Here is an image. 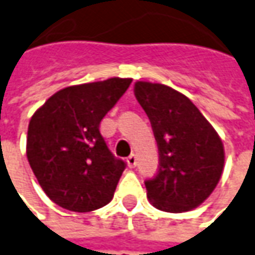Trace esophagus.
<instances>
[{
	"label": "esophagus",
	"mask_w": 255,
	"mask_h": 255,
	"mask_svg": "<svg viewBox=\"0 0 255 255\" xmlns=\"http://www.w3.org/2000/svg\"><path fill=\"white\" fill-rule=\"evenodd\" d=\"M127 164L128 167H131V169L136 166V156H135L134 153H131V155L127 157Z\"/></svg>",
	"instance_id": "1"
}]
</instances>
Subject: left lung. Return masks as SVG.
<instances>
[{
    "instance_id": "1",
    "label": "left lung",
    "mask_w": 255,
    "mask_h": 255,
    "mask_svg": "<svg viewBox=\"0 0 255 255\" xmlns=\"http://www.w3.org/2000/svg\"><path fill=\"white\" fill-rule=\"evenodd\" d=\"M134 93L159 150V170L145 181L149 202L171 214L200 207L222 176L221 136L193 102L170 86L138 81Z\"/></svg>"
}]
</instances>
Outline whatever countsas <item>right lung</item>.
Here are the masks:
<instances>
[{"label": "right lung", "mask_w": 255, "mask_h": 255, "mask_svg": "<svg viewBox=\"0 0 255 255\" xmlns=\"http://www.w3.org/2000/svg\"><path fill=\"white\" fill-rule=\"evenodd\" d=\"M131 78H109L55 92L30 119L26 156L54 204L91 212L113 198L126 163L109 150L99 126Z\"/></svg>", "instance_id": "obj_1"}]
</instances>
